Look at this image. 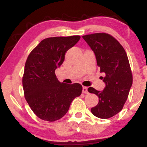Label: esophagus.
I'll return each mask as SVG.
<instances>
[{"label": "esophagus", "mask_w": 147, "mask_h": 147, "mask_svg": "<svg viewBox=\"0 0 147 147\" xmlns=\"http://www.w3.org/2000/svg\"><path fill=\"white\" fill-rule=\"evenodd\" d=\"M82 92H83V93H87V94L88 93V88L83 86V88H82Z\"/></svg>", "instance_id": "esophagus-1"}]
</instances>
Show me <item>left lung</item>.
Instances as JSON below:
<instances>
[{
	"instance_id": "1",
	"label": "left lung",
	"mask_w": 147,
	"mask_h": 147,
	"mask_svg": "<svg viewBox=\"0 0 147 147\" xmlns=\"http://www.w3.org/2000/svg\"><path fill=\"white\" fill-rule=\"evenodd\" d=\"M95 55L105 88L102 91L90 87L88 90L99 97L97 105L91 109L94 115L107 119L123 109L132 86L133 77L127 55L122 45L114 37L106 33L83 36Z\"/></svg>"
}]
</instances>
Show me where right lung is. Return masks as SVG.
<instances>
[{"mask_svg": "<svg viewBox=\"0 0 147 147\" xmlns=\"http://www.w3.org/2000/svg\"><path fill=\"white\" fill-rule=\"evenodd\" d=\"M79 36L50 37L41 41L27 59L23 77L25 97L40 119L55 122L67 113L70 104L81 95L82 86L59 82L55 70L65 55L80 39Z\"/></svg>", "mask_w": 147, "mask_h": 147, "instance_id": "add662e5", "label": "right lung"}]
</instances>
